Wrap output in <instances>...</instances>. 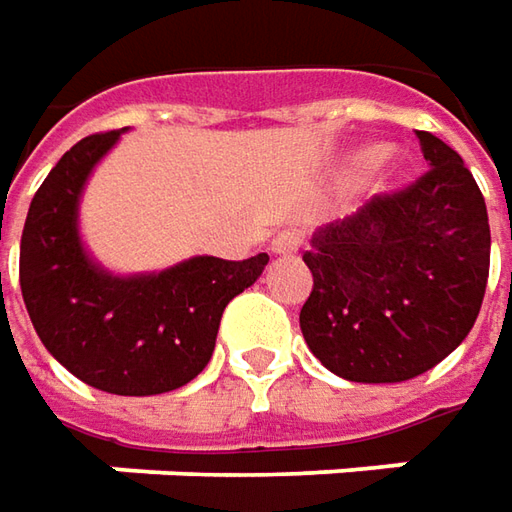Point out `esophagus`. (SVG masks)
Here are the masks:
<instances>
[{"label": "esophagus", "instance_id": "34e87169", "mask_svg": "<svg viewBox=\"0 0 512 512\" xmlns=\"http://www.w3.org/2000/svg\"><path fill=\"white\" fill-rule=\"evenodd\" d=\"M300 246H303V232L300 229H283V232H277L272 238L274 255H294Z\"/></svg>", "mask_w": 512, "mask_h": 512}]
</instances>
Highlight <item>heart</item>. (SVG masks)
Instances as JSON below:
<instances>
[{"label": "heart", "instance_id": "b5f03b06", "mask_svg": "<svg viewBox=\"0 0 512 512\" xmlns=\"http://www.w3.org/2000/svg\"><path fill=\"white\" fill-rule=\"evenodd\" d=\"M382 158H385V147H379V144H368V147H360L357 152H351L348 167L354 169V172H368L371 167H377Z\"/></svg>", "mask_w": 512, "mask_h": 512}]
</instances>
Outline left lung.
<instances>
[{"label": "left lung", "instance_id": "obj_1", "mask_svg": "<svg viewBox=\"0 0 512 512\" xmlns=\"http://www.w3.org/2000/svg\"><path fill=\"white\" fill-rule=\"evenodd\" d=\"M428 172L311 235L314 277L300 328L348 382H405L456 351L479 317L490 272L487 206L442 138L416 133Z\"/></svg>", "mask_w": 512, "mask_h": 512}]
</instances>
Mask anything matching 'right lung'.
Instances as JSON below:
<instances>
[{
  "label": "right lung",
  "mask_w": 512,
  "mask_h": 512,
  "mask_svg": "<svg viewBox=\"0 0 512 512\" xmlns=\"http://www.w3.org/2000/svg\"><path fill=\"white\" fill-rule=\"evenodd\" d=\"M124 133L87 135L50 169L27 209L19 283L39 340L73 377L118 397H152L206 368L223 309L263 274L269 255H195L138 274L104 269L81 240L79 206Z\"/></svg>",
  "instance_id": "obj_1"
}]
</instances>
